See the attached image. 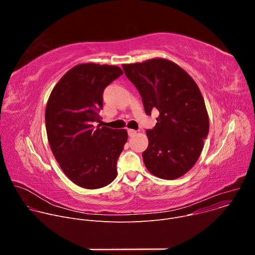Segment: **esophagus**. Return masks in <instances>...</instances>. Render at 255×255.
Listing matches in <instances>:
<instances>
[{"label":"esophagus","instance_id":"esophagus-1","mask_svg":"<svg viewBox=\"0 0 255 255\" xmlns=\"http://www.w3.org/2000/svg\"><path fill=\"white\" fill-rule=\"evenodd\" d=\"M136 133H137V131H136V130H133V129H128V135H129L130 137L134 136Z\"/></svg>","mask_w":255,"mask_h":255}]
</instances>
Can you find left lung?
Here are the masks:
<instances>
[{
	"label": "left lung",
	"mask_w": 255,
	"mask_h": 255,
	"mask_svg": "<svg viewBox=\"0 0 255 255\" xmlns=\"http://www.w3.org/2000/svg\"><path fill=\"white\" fill-rule=\"evenodd\" d=\"M136 87L145 113L157 109L159 116L146 131L148 147L142 153L146 168L155 176L174 179L197 162L209 133V117L201 91L187 71L174 62L153 58L123 64Z\"/></svg>",
	"instance_id": "1"
}]
</instances>
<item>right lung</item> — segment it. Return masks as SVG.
<instances>
[{"mask_svg":"<svg viewBox=\"0 0 255 255\" xmlns=\"http://www.w3.org/2000/svg\"><path fill=\"white\" fill-rule=\"evenodd\" d=\"M123 75L115 65L84 63L69 69L53 88L45 110L52 153L65 175L90 190L111 184L127 142L125 129L102 127L103 93ZM100 123L96 128L94 124Z\"/></svg>","mask_w":255,"mask_h":255,"instance_id":"obj_1","label":"right lung"}]
</instances>
